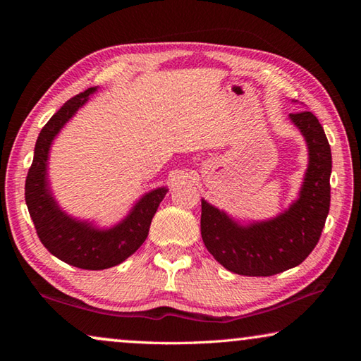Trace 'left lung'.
<instances>
[{
  "label": "left lung",
  "instance_id": "1",
  "mask_svg": "<svg viewBox=\"0 0 361 361\" xmlns=\"http://www.w3.org/2000/svg\"><path fill=\"white\" fill-rule=\"evenodd\" d=\"M290 119L307 143L309 166L299 197L288 210L243 226L202 199L200 234L205 247L219 264L239 276L269 277L299 266L319 243L326 221L331 148L312 113H291Z\"/></svg>",
  "mask_w": 361,
  "mask_h": 361
}]
</instances>
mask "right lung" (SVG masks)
<instances>
[{"label": "right lung", "instance_id": "1", "mask_svg": "<svg viewBox=\"0 0 361 361\" xmlns=\"http://www.w3.org/2000/svg\"><path fill=\"white\" fill-rule=\"evenodd\" d=\"M95 90L97 87H89L73 97L47 121L36 140L33 162L25 180V202L42 245L66 264L87 271L118 266L135 253L148 237L152 216L167 194V188L146 192L129 215L109 229H97L92 223L79 221L60 210L49 188V149L62 127Z\"/></svg>", "mask_w": 361, "mask_h": 361}]
</instances>
